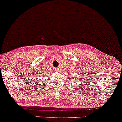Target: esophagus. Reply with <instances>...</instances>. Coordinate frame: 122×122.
<instances>
[{
    "mask_svg": "<svg viewBox=\"0 0 122 122\" xmlns=\"http://www.w3.org/2000/svg\"><path fill=\"white\" fill-rule=\"evenodd\" d=\"M55 72H58V68H55Z\"/></svg>",
    "mask_w": 122,
    "mask_h": 122,
    "instance_id": "obj_1",
    "label": "esophagus"
}]
</instances>
